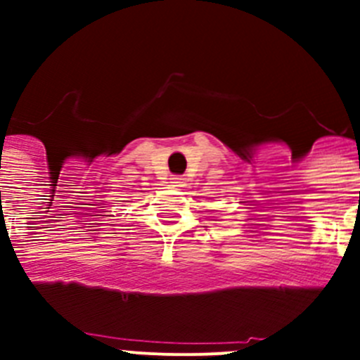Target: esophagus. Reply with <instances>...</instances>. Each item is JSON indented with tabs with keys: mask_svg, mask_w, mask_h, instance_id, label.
Listing matches in <instances>:
<instances>
[{
	"mask_svg": "<svg viewBox=\"0 0 360 360\" xmlns=\"http://www.w3.org/2000/svg\"><path fill=\"white\" fill-rule=\"evenodd\" d=\"M186 182H187V180H186V178H184V176H174V178H171V184H173L174 187H184V186H186Z\"/></svg>",
	"mask_w": 360,
	"mask_h": 360,
	"instance_id": "1",
	"label": "esophagus"
}]
</instances>
